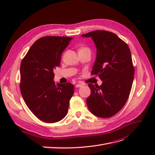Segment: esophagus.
<instances>
[{"instance_id": "esophagus-1", "label": "esophagus", "mask_w": 155, "mask_h": 155, "mask_svg": "<svg viewBox=\"0 0 155 155\" xmlns=\"http://www.w3.org/2000/svg\"><path fill=\"white\" fill-rule=\"evenodd\" d=\"M82 86H83V85H81V84H76V87H77V88H79V87H81Z\"/></svg>"}]
</instances>
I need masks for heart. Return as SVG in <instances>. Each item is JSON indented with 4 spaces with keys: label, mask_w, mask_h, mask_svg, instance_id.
Returning a JSON list of instances; mask_svg holds the SVG:
<instances>
[{
    "label": "heart",
    "mask_w": 155,
    "mask_h": 155,
    "mask_svg": "<svg viewBox=\"0 0 155 155\" xmlns=\"http://www.w3.org/2000/svg\"><path fill=\"white\" fill-rule=\"evenodd\" d=\"M79 50H89V48H87V47H82V48H81Z\"/></svg>",
    "instance_id": "b5f03b06"
}]
</instances>
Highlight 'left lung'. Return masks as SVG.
Instances as JSON below:
<instances>
[{"label":"left lung","instance_id":"left-lung-1","mask_svg":"<svg viewBox=\"0 0 155 155\" xmlns=\"http://www.w3.org/2000/svg\"><path fill=\"white\" fill-rule=\"evenodd\" d=\"M81 36L91 37L94 42L97 55L91 74L103 81L100 86L88 84L91 94L87 107L94 115L110 118L122 109L132 88L134 68L130 49L110 31L96 30Z\"/></svg>","mask_w":155,"mask_h":155}]
</instances>
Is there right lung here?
<instances>
[{
  "label": "right lung",
  "instance_id": "add662e5",
  "mask_svg": "<svg viewBox=\"0 0 155 155\" xmlns=\"http://www.w3.org/2000/svg\"><path fill=\"white\" fill-rule=\"evenodd\" d=\"M72 37L45 36L32 45L21 63L20 89L29 109L37 118L55 123L67 115L73 96L72 83L55 85L54 70Z\"/></svg>",
  "mask_w": 155,
  "mask_h": 155
}]
</instances>
